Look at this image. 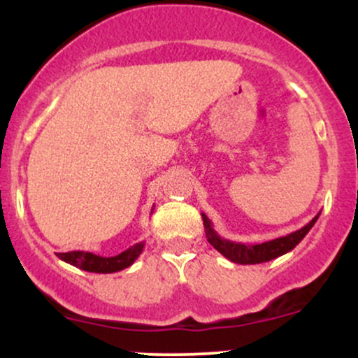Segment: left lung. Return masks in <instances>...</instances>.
Here are the masks:
<instances>
[{"mask_svg": "<svg viewBox=\"0 0 358 358\" xmlns=\"http://www.w3.org/2000/svg\"><path fill=\"white\" fill-rule=\"evenodd\" d=\"M320 213L313 217L305 227H301L296 232L287 234L285 237H278V239L261 242V244H242V242H232L220 237L219 234L213 229L210 219H208L205 213H202L203 227H205V236H207L208 244L213 245V249H217L224 257H227L229 261L237 262V264H261V262H268L271 259H276L282 254L293 250L299 242L303 241V237L311 231V227L315 225V222L318 220Z\"/></svg>", "mask_w": 358, "mask_h": 358, "instance_id": "1", "label": "left lung"}]
</instances>
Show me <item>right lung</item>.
Segmentation results:
<instances>
[{"instance_id":"add662e5","label":"right lung","mask_w":358,"mask_h":358,"mask_svg":"<svg viewBox=\"0 0 358 358\" xmlns=\"http://www.w3.org/2000/svg\"><path fill=\"white\" fill-rule=\"evenodd\" d=\"M153 213V210H151ZM145 248V242H138V244L131 245L129 249L122 250L121 254L113 257H102L97 254L85 252V250H72V252H57V256L62 261L69 262V264L76 266V268L87 271V273H99V274H108V273H117V271L129 268L134 261L139 257V254L143 252Z\"/></svg>"}]
</instances>
